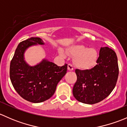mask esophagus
<instances>
[{
    "label": "esophagus",
    "instance_id": "1",
    "mask_svg": "<svg viewBox=\"0 0 127 127\" xmlns=\"http://www.w3.org/2000/svg\"><path fill=\"white\" fill-rule=\"evenodd\" d=\"M67 69H68V71H73L74 67H73L72 65L71 64H68V65H67Z\"/></svg>",
    "mask_w": 127,
    "mask_h": 127
}]
</instances>
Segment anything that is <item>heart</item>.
Returning a JSON list of instances; mask_svg holds the SVG:
<instances>
[{"label": "heart", "mask_w": 127, "mask_h": 127, "mask_svg": "<svg viewBox=\"0 0 127 127\" xmlns=\"http://www.w3.org/2000/svg\"><path fill=\"white\" fill-rule=\"evenodd\" d=\"M59 54L65 58L66 54L62 48H59ZM67 53L74 56V63L77 67L81 69H89L96 62L98 53L95 49L88 48L84 45H75L67 49Z\"/></svg>", "instance_id": "1"}]
</instances>
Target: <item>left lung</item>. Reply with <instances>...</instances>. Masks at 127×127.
<instances>
[{
	"label": "left lung",
	"mask_w": 127,
	"mask_h": 127,
	"mask_svg": "<svg viewBox=\"0 0 127 127\" xmlns=\"http://www.w3.org/2000/svg\"><path fill=\"white\" fill-rule=\"evenodd\" d=\"M96 63L91 69H75L77 79L72 93L79 102L88 104L99 103L116 87L119 75L116 52L109 47H101Z\"/></svg>",
	"instance_id": "1"
}]
</instances>
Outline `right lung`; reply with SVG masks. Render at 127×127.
Masks as SVG:
<instances>
[{"label": "right lung", "mask_w": 127, "mask_h": 127, "mask_svg": "<svg viewBox=\"0 0 127 127\" xmlns=\"http://www.w3.org/2000/svg\"><path fill=\"white\" fill-rule=\"evenodd\" d=\"M44 44L39 37L20 42L10 63V77L14 88L23 98L34 103L50 98L67 69V64L60 67L45 58L32 66L25 61L24 53L29 47Z\"/></svg>", "instance_id": "right-lung-1"}]
</instances>
